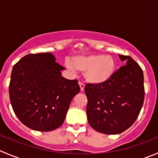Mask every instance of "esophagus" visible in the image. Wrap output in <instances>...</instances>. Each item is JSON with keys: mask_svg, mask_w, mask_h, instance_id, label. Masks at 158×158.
Listing matches in <instances>:
<instances>
[{"mask_svg": "<svg viewBox=\"0 0 158 158\" xmlns=\"http://www.w3.org/2000/svg\"><path fill=\"white\" fill-rule=\"evenodd\" d=\"M79 86H80V90L81 91H84V89H85V85H84L83 83H82V82H79Z\"/></svg>", "mask_w": 158, "mask_h": 158, "instance_id": "1", "label": "esophagus"}]
</instances>
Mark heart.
Wrapping results in <instances>:
<instances>
[{
    "label": "heart",
    "instance_id": "heart-1",
    "mask_svg": "<svg viewBox=\"0 0 158 158\" xmlns=\"http://www.w3.org/2000/svg\"><path fill=\"white\" fill-rule=\"evenodd\" d=\"M65 66L72 73L79 70L89 83L101 85L108 82L116 71V60L111 56L86 55L67 59Z\"/></svg>",
    "mask_w": 158,
    "mask_h": 158
}]
</instances>
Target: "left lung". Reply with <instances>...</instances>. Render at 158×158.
Returning a JSON list of instances; mask_svg holds the SVG:
<instances>
[{
    "mask_svg": "<svg viewBox=\"0 0 158 158\" xmlns=\"http://www.w3.org/2000/svg\"><path fill=\"white\" fill-rule=\"evenodd\" d=\"M127 65L101 85L86 84V114L90 126L99 133L119 134L135 122L144 99L143 74L130 56L119 55Z\"/></svg>",
    "mask_w": 158,
    "mask_h": 158,
    "instance_id": "left-lung-1",
    "label": "left lung"
}]
</instances>
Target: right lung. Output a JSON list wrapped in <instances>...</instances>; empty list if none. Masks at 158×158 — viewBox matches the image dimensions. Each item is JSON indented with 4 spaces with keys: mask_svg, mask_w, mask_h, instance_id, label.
Instances as JSON below:
<instances>
[{
    "mask_svg": "<svg viewBox=\"0 0 158 158\" xmlns=\"http://www.w3.org/2000/svg\"><path fill=\"white\" fill-rule=\"evenodd\" d=\"M65 69L52 53L29 54L12 69L9 96L23 124L37 131H51L63 123L73 98L80 91L77 79L62 77Z\"/></svg>",
    "mask_w": 158,
    "mask_h": 158,
    "instance_id": "obj_1",
    "label": "right lung"
}]
</instances>
